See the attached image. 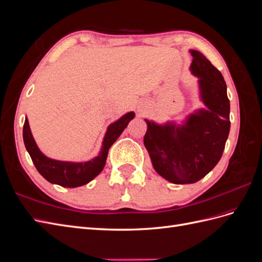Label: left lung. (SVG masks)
I'll list each match as a JSON object with an SVG mask.
<instances>
[{"mask_svg": "<svg viewBox=\"0 0 262 262\" xmlns=\"http://www.w3.org/2000/svg\"><path fill=\"white\" fill-rule=\"evenodd\" d=\"M190 71L198 77L200 98L207 108L190 114L181 124H158L145 119L144 145L158 175L172 184L199 181L215 167L228 138L229 99L220 71L204 55L190 50Z\"/></svg>", "mask_w": 262, "mask_h": 262, "instance_id": "left-lung-1", "label": "left lung"}]
</instances>
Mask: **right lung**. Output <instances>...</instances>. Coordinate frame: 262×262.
<instances>
[{
    "label": "right lung",
    "mask_w": 262,
    "mask_h": 262,
    "mask_svg": "<svg viewBox=\"0 0 262 262\" xmlns=\"http://www.w3.org/2000/svg\"><path fill=\"white\" fill-rule=\"evenodd\" d=\"M134 116H136V114L130 112L123 115L120 119H118L117 121L109 124L104 137V141H102L99 154L87 162L75 163L57 161L46 156L36 144L35 139L29 128L27 117L23 128L24 143H25V147L31 157V161H33L35 167L46 180L61 187H81L89 184L90 181L98 176L101 170L104 169L110 146L120 137V134L134 118Z\"/></svg>",
    "instance_id": "add662e5"
}]
</instances>
